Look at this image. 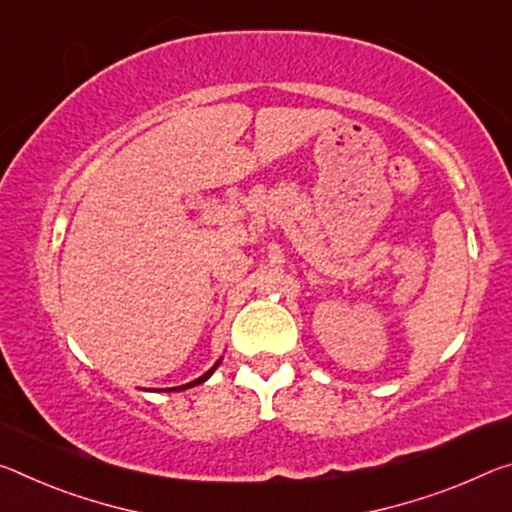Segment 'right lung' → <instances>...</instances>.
Wrapping results in <instances>:
<instances>
[{"label": "right lung", "instance_id": "obj_1", "mask_svg": "<svg viewBox=\"0 0 512 512\" xmlns=\"http://www.w3.org/2000/svg\"><path fill=\"white\" fill-rule=\"evenodd\" d=\"M218 364H221V360H218V362L214 364V367H212V369H209L207 373H202V376H200V378H196V380H191V383H186V385H180V387H170V389H173V392H180V389H189V387H196V385H200V383H205V380H207L209 376H212V373L216 371V367H218Z\"/></svg>", "mask_w": 512, "mask_h": 512}]
</instances>
